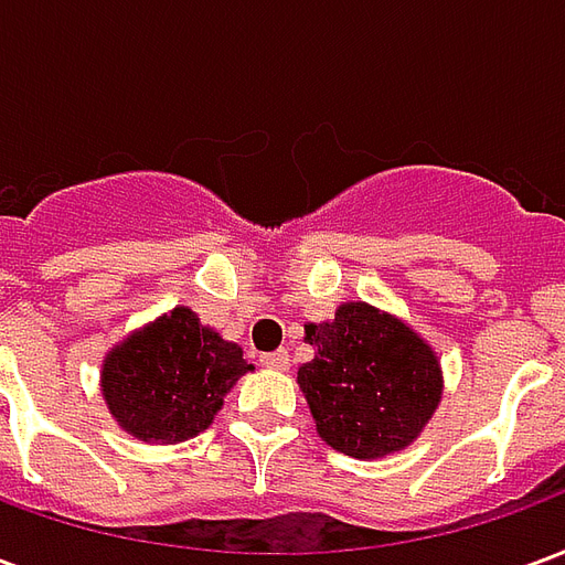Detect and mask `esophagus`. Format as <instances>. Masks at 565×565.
<instances>
[{
	"instance_id": "obj_1",
	"label": "esophagus",
	"mask_w": 565,
	"mask_h": 565,
	"mask_svg": "<svg viewBox=\"0 0 565 565\" xmlns=\"http://www.w3.org/2000/svg\"><path fill=\"white\" fill-rule=\"evenodd\" d=\"M259 366H266V369H287L290 366V354L287 351H271V354H263L259 356Z\"/></svg>"
}]
</instances>
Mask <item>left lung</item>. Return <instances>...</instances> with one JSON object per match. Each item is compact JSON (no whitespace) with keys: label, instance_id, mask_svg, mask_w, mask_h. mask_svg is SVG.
Instances as JSON below:
<instances>
[{"label":"left lung","instance_id":"obj_1","mask_svg":"<svg viewBox=\"0 0 565 565\" xmlns=\"http://www.w3.org/2000/svg\"><path fill=\"white\" fill-rule=\"evenodd\" d=\"M315 360L299 366L320 438L356 460L408 448L441 399L436 351L408 323L366 302H344L306 323Z\"/></svg>","mask_w":565,"mask_h":565}]
</instances>
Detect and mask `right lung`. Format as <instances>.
Wrapping results in <instances>:
<instances>
[{"label":"right lung","mask_w":565,"mask_h":565,"mask_svg":"<svg viewBox=\"0 0 565 565\" xmlns=\"http://www.w3.org/2000/svg\"><path fill=\"white\" fill-rule=\"evenodd\" d=\"M250 369L238 344L178 306L108 351L103 396L129 436L178 445L209 429L223 396Z\"/></svg>","instance_id":"obj_1"}]
</instances>
